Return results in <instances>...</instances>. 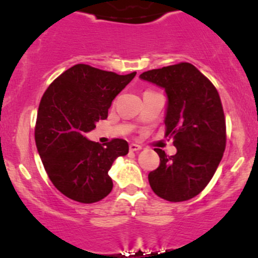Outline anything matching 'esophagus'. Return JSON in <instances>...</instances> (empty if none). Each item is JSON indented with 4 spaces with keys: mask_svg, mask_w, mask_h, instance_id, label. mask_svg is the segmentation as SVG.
<instances>
[{
    "mask_svg": "<svg viewBox=\"0 0 258 258\" xmlns=\"http://www.w3.org/2000/svg\"><path fill=\"white\" fill-rule=\"evenodd\" d=\"M129 149H130V151H140V150H142V147H141V145H138V144L132 143L129 145Z\"/></svg>",
    "mask_w": 258,
    "mask_h": 258,
    "instance_id": "obj_1",
    "label": "esophagus"
}]
</instances>
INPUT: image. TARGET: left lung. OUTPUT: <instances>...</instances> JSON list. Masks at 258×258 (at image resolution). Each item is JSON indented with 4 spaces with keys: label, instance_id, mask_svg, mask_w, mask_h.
Masks as SVG:
<instances>
[{
    "label": "left lung",
    "instance_id": "left-lung-1",
    "mask_svg": "<svg viewBox=\"0 0 258 258\" xmlns=\"http://www.w3.org/2000/svg\"><path fill=\"white\" fill-rule=\"evenodd\" d=\"M140 78L165 92L166 136L177 148L169 157L155 149L160 164L148 175L152 191L172 203L192 199L210 182L225 152L226 120L219 93L189 62L147 71Z\"/></svg>",
    "mask_w": 258,
    "mask_h": 258
}]
</instances>
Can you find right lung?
Segmentation results:
<instances>
[{"label":"right lung","mask_w":258,"mask_h":258,"mask_svg":"<svg viewBox=\"0 0 258 258\" xmlns=\"http://www.w3.org/2000/svg\"><path fill=\"white\" fill-rule=\"evenodd\" d=\"M135 76L78 64L44 93L37 113L36 147L52 184L70 199L93 204L113 189L108 171L117 157L128 154V142L115 138L102 147L86 134L107 118L113 100Z\"/></svg>","instance_id":"right-lung-1"}]
</instances>
